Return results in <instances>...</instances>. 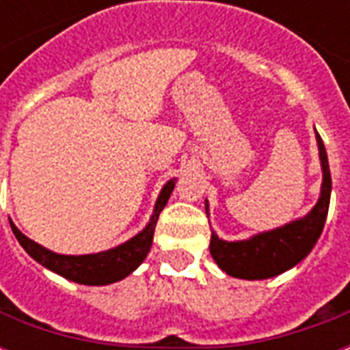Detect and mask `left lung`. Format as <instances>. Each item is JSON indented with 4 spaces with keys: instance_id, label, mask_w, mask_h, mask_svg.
<instances>
[{
    "instance_id": "obj_1",
    "label": "left lung",
    "mask_w": 350,
    "mask_h": 350,
    "mask_svg": "<svg viewBox=\"0 0 350 350\" xmlns=\"http://www.w3.org/2000/svg\"><path fill=\"white\" fill-rule=\"evenodd\" d=\"M317 144L323 165V187H321L319 202L304 219L293 221L285 227L253 236L251 240H243V242H223L212 232L210 253L217 266L223 271H227L228 275L238 279L273 278L296 266L315 247L326 223L332 193L328 157L319 133H317ZM206 212H208V202H206Z\"/></svg>"
}]
</instances>
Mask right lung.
Listing matches in <instances>:
<instances>
[{"mask_svg":"<svg viewBox=\"0 0 350 350\" xmlns=\"http://www.w3.org/2000/svg\"><path fill=\"white\" fill-rule=\"evenodd\" d=\"M172 189H174V182L170 180L161 191L152 219L142 232H138L135 238H131L129 242L122 243L114 250L95 253V255H79V257L57 255V253L44 250L42 245L35 243L33 240H29L14 225H11L12 232L16 236L20 245L26 250L27 255L35 258L39 264H42L44 268L56 271V273L71 279L75 283H82V285H108V283H116L120 279L127 278L131 271L137 270L146 258V255L150 253L159 213L167 204Z\"/></svg>","mask_w":350,"mask_h":350,"instance_id":"add662e5","label":"right lung"}]
</instances>
